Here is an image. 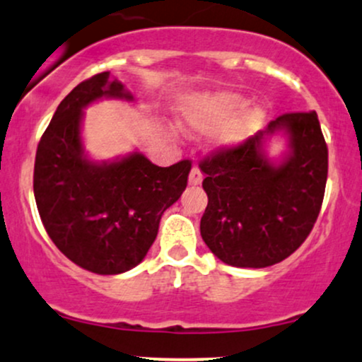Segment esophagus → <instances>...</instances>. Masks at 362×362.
<instances>
[{"instance_id":"34e87169","label":"esophagus","mask_w":362,"mask_h":362,"mask_svg":"<svg viewBox=\"0 0 362 362\" xmlns=\"http://www.w3.org/2000/svg\"><path fill=\"white\" fill-rule=\"evenodd\" d=\"M202 181H203L202 170L198 169V168H193L192 173H189V180H188V182H189V185H192V186H198V185H202Z\"/></svg>"}]
</instances>
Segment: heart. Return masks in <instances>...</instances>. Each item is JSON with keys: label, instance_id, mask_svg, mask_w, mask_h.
I'll return each instance as SVG.
<instances>
[{"label": "heart", "instance_id": "heart-1", "mask_svg": "<svg viewBox=\"0 0 362 362\" xmlns=\"http://www.w3.org/2000/svg\"><path fill=\"white\" fill-rule=\"evenodd\" d=\"M245 105V97L235 92L194 93L182 104V124L193 133H210L227 122L215 144L233 147L257 133L265 121L263 109Z\"/></svg>", "mask_w": 362, "mask_h": 362}]
</instances>
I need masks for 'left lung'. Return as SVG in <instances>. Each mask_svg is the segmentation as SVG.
I'll list each match as a JSON object with an SVG mask.
<instances>
[{
    "label": "left lung",
    "instance_id": "obj_1",
    "mask_svg": "<svg viewBox=\"0 0 362 362\" xmlns=\"http://www.w3.org/2000/svg\"><path fill=\"white\" fill-rule=\"evenodd\" d=\"M277 131L290 138L280 165L264 153ZM209 197L200 233L218 259L241 269H265L291 257L311 233L323 203L328 148L318 116L287 112L235 147L200 162Z\"/></svg>",
    "mask_w": 362,
    "mask_h": 362
}]
</instances>
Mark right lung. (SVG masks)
I'll return each mask as SVG.
<instances>
[{"mask_svg":"<svg viewBox=\"0 0 362 362\" xmlns=\"http://www.w3.org/2000/svg\"><path fill=\"white\" fill-rule=\"evenodd\" d=\"M103 97L133 100L109 71L61 100L37 145L34 194L44 229L64 257L93 274L116 275L145 258L162 214L188 185L192 160L159 168L140 152L112 162L87 159L83 107Z\"/></svg>","mask_w":362,"mask_h":362,"instance_id":"add662e5","label":"right lung"}]
</instances>
